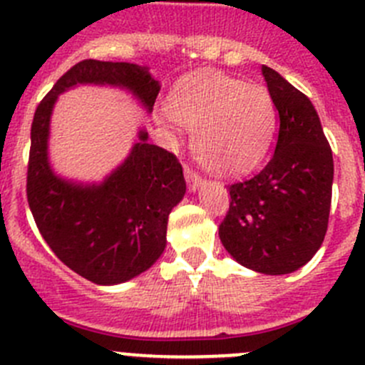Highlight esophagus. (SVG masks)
<instances>
[{
	"instance_id": "esophagus-1",
	"label": "esophagus",
	"mask_w": 365,
	"mask_h": 365,
	"mask_svg": "<svg viewBox=\"0 0 365 365\" xmlns=\"http://www.w3.org/2000/svg\"><path fill=\"white\" fill-rule=\"evenodd\" d=\"M185 180H187V185H189L190 192H196V190L203 185V180H201V176L197 175L196 171H192L189 165H185Z\"/></svg>"
}]
</instances>
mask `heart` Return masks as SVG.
<instances>
[{
    "mask_svg": "<svg viewBox=\"0 0 365 365\" xmlns=\"http://www.w3.org/2000/svg\"><path fill=\"white\" fill-rule=\"evenodd\" d=\"M176 125L194 130L197 160L219 176L257 168L277 132V107L267 87L222 73L182 78L165 100Z\"/></svg>",
    "mask_w": 365,
    "mask_h": 365,
    "instance_id": "obj_1",
    "label": "heart"
}]
</instances>
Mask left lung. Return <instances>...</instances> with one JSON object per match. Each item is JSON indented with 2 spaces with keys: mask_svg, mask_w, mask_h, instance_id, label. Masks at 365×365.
Masks as SVG:
<instances>
[{
  "mask_svg": "<svg viewBox=\"0 0 365 365\" xmlns=\"http://www.w3.org/2000/svg\"><path fill=\"white\" fill-rule=\"evenodd\" d=\"M262 74L280 118L277 150L257 176L228 187L219 237L244 267L289 274L327 235L334 157L312 101L271 67L262 66Z\"/></svg>",
  "mask_w": 365,
  "mask_h": 365,
  "instance_id": "obj_1",
  "label": "left lung"
}]
</instances>
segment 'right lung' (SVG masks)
Segmentation results:
<instances>
[{
  "mask_svg": "<svg viewBox=\"0 0 365 365\" xmlns=\"http://www.w3.org/2000/svg\"><path fill=\"white\" fill-rule=\"evenodd\" d=\"M76 85L125 88L151 114L160 81L137 63L81 60L53 85L31 123L26 194L38 232L80 277L118 285L148 271L164 253L169 214L185 194V178L178 158L148 143L144 128L103 182L56 175L48 155L49 123L60 94Z\"/></svg>",
  "mask_w": 365,
  "mask_h": 365,
  "instance_id": "1",
  "label": "right lung"
}]
</instances>
